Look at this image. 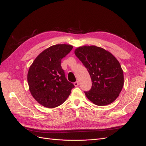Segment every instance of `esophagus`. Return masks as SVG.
<instances>
[{
    "instance_id": "34e87169",
    "label": "esophagus",
    "mask_w": 146,
    "mask_h": 146,
    "mask_svg": "<svg viewBox=\"0 0 146 146\" xmlns=\"http://www.w3.org/2000/svg\"><path fill=\"white\" fill-rule=\"evenodd\" d=\"M74 86H77L78 85V82H74Z\"/></svg>"
}]
</instances>
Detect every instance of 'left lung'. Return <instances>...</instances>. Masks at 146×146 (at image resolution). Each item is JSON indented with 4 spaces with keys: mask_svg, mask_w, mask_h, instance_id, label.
<instances>
[{
    "mask_svg": "<svg viewBox=\"0 0 146 146\" xmlns=\"http://www.w3.org/2000/svg\"><path fill=\"white\" fill-rule=\"evenodd\" d=\"M89 72L92 81L86 98L98 106L109 105L115 100L124 83L121 66L112 54L96 46L78 47L74 51Z\"/></svg>",
    "mask_w": 146,
    "mask_h": 146,
    "instance_id": "obj_1",
    "label": "left lung"
}]
</instances>
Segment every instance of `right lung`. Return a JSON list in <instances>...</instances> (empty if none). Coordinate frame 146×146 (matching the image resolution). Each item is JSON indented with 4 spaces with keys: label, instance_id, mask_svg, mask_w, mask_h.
I'll return each instance as SVG.
<instances>
[{
    "label": "right lung",
    "instance_id": "right-lung-1",
    "mask_svg": "<svg viewBox=\"0 0 146 146\" xmlns=\"http://www.w3.org/2000/svg\"><path fill=\"white\" fill-rule=\"evenodd\" d=\"M69 44H56L42 51L30 66L27 74L29 90L33 98L46 108L62 104L74 88L65 77L61 60L72 49Z\"/></svg>",
    "mask_w": 146,
    "mask_h": 146
}]
</instances>
